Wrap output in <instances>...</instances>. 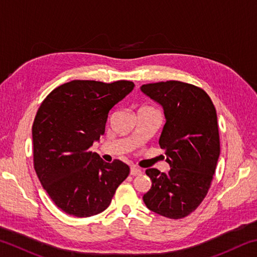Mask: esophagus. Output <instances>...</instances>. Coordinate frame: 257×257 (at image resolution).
<instances>
[{
	"label": "esophagus",
	"instance_id": "esophagus-1",
	"mask_svg": "<svg viewBox=\"0 0 257 257\" xmlns=\"http://www.w3.org/2000/svg\"><path fill=\"white\" fill-rule=\"evenodd\" d=\"M130 175H132V176H139V175H142V170H141V169L136 168V167H132V168H130Z\"/></svg>",
	"mask_w": 257,
	"mask_h": 257
}]
</instances>
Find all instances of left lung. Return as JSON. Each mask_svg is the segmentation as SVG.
Segmentation results:
<instances>
[{
    "instance_id": "left-lung-1",
    "label": "left lung",
    "mask_w": 257,
    "mask_h": 257,
    "mask_svg": "<svg viewBox=\"0 0 257 257\" xmlns=\"http://www.w3.org/2000/svg\"><path fill=\"white\" fill-rule=\"evenodd\" d=\"M142 92L163 106L167 119L159 144L170 171L147 169L151 189L146 206L169 219H182L201 205L208 193L220 155L216 110L206 92L178 80L146 84Z\"/></svg>"
}]
</instances>
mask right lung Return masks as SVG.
I'll use <instances>...</instances> for the list:
<instances>
[{"label":"right lung","mask_w":257,"mask_h":257,"mask_svg":"<svg viewBox=\"0 0 257 257\" xmlns=\"http://www.w3.org/2000/svg\"><path fill=\"white\" fill-rule=\"evenodd\" d=\"M129 80H72L42 102L33 123L34 168L43 188L67 214L88 217L110 205L130 169L90 152L108 112L134 89Z\"/></svg>","instance_id":"1"}]
</instances>
